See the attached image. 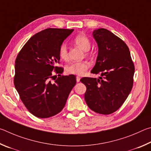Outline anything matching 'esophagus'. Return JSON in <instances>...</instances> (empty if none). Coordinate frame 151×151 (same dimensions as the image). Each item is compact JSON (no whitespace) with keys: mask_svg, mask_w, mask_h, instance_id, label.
Here are the masks:
<instances>
[{"mask_svg":"<svg viewBox=\"0 0 151 151\" xmlns=\"http://www.w3.org/2000/svg\"><path fill=\"white\" fill-rule=\"evenodd\" d=\"M80 78L79 77V76H77V77H76V81H77V82H80Z\"/></svg>","mask_w":151,"mask_h":151,"instance_id":"obj_1","label":"esophagus"}]
</instances>
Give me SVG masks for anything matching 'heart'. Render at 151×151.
Listing matches in <instances>:
<instances>
[{"instance_id": "b5f03b06", "label": "heart", "mask_w": 151, "mask_h": 151, "mask_svg": "<svg viewBox=\"0 0 151 151\" xmlns=\"http://www.w3.org/2000/svg\"><path fill=\"white\" fill-rule=\"evenodd\" d=\"M73 42L83 51H88L91 47V41L87 36L83 34H78L73 38ZM59 55L61 59L64 61L68 60V48L65 44H62L60 47ZM90 67V64L87 61L72 62L66 65L65 71L68 74L83 76Z\"/></svg>"}]
</instances>
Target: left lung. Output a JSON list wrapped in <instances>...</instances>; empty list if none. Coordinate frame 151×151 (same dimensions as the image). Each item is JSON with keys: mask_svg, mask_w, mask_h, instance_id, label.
<instances>
[{"mask_svg": "<svg viewBox=\"0 0 151 151\" xmlns=\"http://www.w3.org/2000/svg\"><path fill=\"white\" fill-rule=\"evenodd\" d=\"M98 55L92 73L99 79L83 78L86 86L85 100L94 112L109 115L119 109L133 88L134 65L127 44L105 28L93 31Z\"/></svg>", "mask_w": 151, "mask_h": 151, "instance_id": "8db88e82", "label": "left lung"}]
</instances>
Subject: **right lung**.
<instances>
[{
    "mask_svg": "<svg viewBox=\"0 0 151 151\" xmlns=\"http://www.w3.org/2000/svg\"><path fill=\"white\" fill-rule=\"evenodd\" d=\"M73 31L52 28L42 30L28 40L16 59L15 88L25 107L37 117L59 113L76 85V76H62L63 69L56 65L60 63V47ZM54 73L58 74L55 79Z\"/></svg>",
    "mask_w": 151,
    "mask_h": 151,
    "instance_id": "right-lung-1",
    "label": "right lung"
}]
</instances>
